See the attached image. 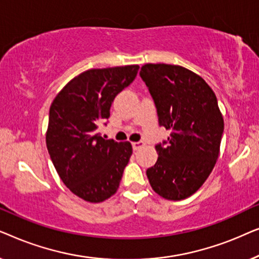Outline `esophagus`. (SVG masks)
I'll return each mask as SVG.
<instances>
[{
  "label": "esophagus",
  "mask_w": 259,
  "mask_h": 259,
  "mask_svg": "<svg viewBox=\"0 0 259 259\" xmlns=\"http://www.w3.org/2000/svg\"><path fill=\"white\" fill-rule=\"evenodd\" d=\"M132 146H133V150L134 151H138V150H139V148L145 146V143H144V141H136V143L132 144Z\"/></svg>",
  "instance_id": "34e87169"
}]
</instances>
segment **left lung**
<instances>
[{"label":"left lung","instance_id":"left-lung-1","mask_svg":"<svg viewBox=\"0 0 259 259\" xmlns=\"http://www.w3.org/2000/svg\"><path fill=\"white\" fill-rule=\"evenodd\" d=\"M141 79L157 106L159 123L171 131L158 160L146 171L155 193L183 200L203 186L217 162L224 119L203 77L178 65L146 63Z\"/></svg>","mask_w":259,"mask_h":259}]
</instances>
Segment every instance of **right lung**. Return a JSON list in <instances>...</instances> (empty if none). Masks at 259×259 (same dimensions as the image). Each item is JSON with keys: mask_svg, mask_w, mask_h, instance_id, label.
Wrapping results in <instances>:
<instances>
[{"mask_svg": "<svg viewBox=\"0 0 259 259\" xmlns=\"http://www.w3.org/2000/svg\"><path fill=\"white\" fill-rule=\"evenodd\" d=\"M139 66L93 68L73 77L52 102L46 144L63 184L81 199L101 203L119 189L132 155L130 141L106 140L99 126Z\"/></svg>", "mask_w": 259, "mask_h": 259, "instance_id": "right-lung-1", "label": "right lung"}]
</instances>
